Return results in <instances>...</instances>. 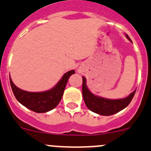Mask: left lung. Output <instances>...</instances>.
I'll list each match as a JSON object with an SVG mask.
<instances>
[{
    "label": "left lung",
    "instance_id": "1",
    "mask_svg": "<svg viewBox=\"0 0 151 151\" xmlns=\"http://www.w3.org/2000/svg\"><path fill=\"white\" fill-rule=\"evenodd\" d=\"M126 37L132 42L127 35H126ZM135 92L136 90L129 96L122 99H106L93 95L87 87L86 79L82 77V96L85 105L90 111L100 115L111 116L122 111L130 104Z\"/></svg>",
    "mask_w": 151,
    "mask_h": 151
}]
</instances>
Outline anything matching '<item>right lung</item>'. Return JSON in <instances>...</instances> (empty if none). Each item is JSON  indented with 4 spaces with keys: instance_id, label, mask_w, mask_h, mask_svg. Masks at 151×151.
Here are the masks:
<instances>
[{
    "instance_id": "1",
    "label": "right lung",
    "mask_w": 151,
    "mask_h": 151,
    "mask_svg": "<svg viewBox=\"0 0 151 151\" xmlns=\"http://www.w3.org/2000/svg\"><path fill=\"white\" fill-rule=\"evenodd\" d=\"M74 73V70L65 73L54 88L45 92L32 93L22 90L13 83L11 77L10 84L14 96L20 104L36 113H45L58 106L69 77Z\"/></svg>"
}]
</instances>
